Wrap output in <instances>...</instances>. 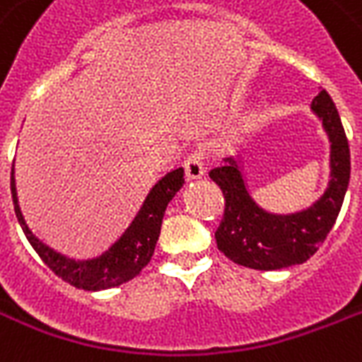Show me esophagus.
Returning a JSON list of instances; mask_svg holds the SVG:
<instances>
[{"mask_svg": "<svg viewBox=\"0 0 362 362\" xmlns=\"http://www.w3.org/2000/svg\"><path fill=\"white\" fill-rule=\"evenodd\" d=\"M184 170H186L187 180H197L201 176L205 175V165H203V153L199 151H193L186 157L184 161Z\"/></svg>", "mask_w": 362, "mask_h": 362, "instance_id": "34e87169", "label": "esophagus"}]
</instances>
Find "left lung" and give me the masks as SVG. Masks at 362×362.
I'll use <instances>...</instances> for the list:
<instances>
[{
    "instance_id": "obj_1",
    "label": "left lung",
    "mask_w": 362,
    "mask_h": 362,
    "mask_svg": "<svg viewBox=\"0 0 362 362\" xmlns=\"http://www.w3.org/2000/svg\"><path fill=\"white\" fill-rule=\"evenodd\" d=\"M311 112L322 121L330 140V180L321 197L308 209L291 214L267 212L248 193L241 159H226L224 167L209 173L224 193V218L216 245L230 260L252 269H283L310 260L340 214L349 186V144L334 102L327 90L311 102Z\"/></svg>"
}]
</instances>
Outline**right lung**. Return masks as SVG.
Returning <instances> with one entry per match:
<instances>
[{
  "label": "right lung",
  "instance_id": "1",
  "mask_svg": "<svg viewBox=\"0 0 362 362\" xmlns=\"http://www.w3.org/2000/svg\"><path fill=\"white\" fill-rule=\"evenodd\" d=\"M182 186H184V169L167 173L151 187L131 226L106 252L89 260H76V258L60 255L54 248L47 247L45 243L40 241L30 231L18 206L15 169L11 170V193H13L16 218L24 235L34 247L35 252L40 255L41 260L45 262L47 267H51L62 281L83 291H106V288L119 286L127 281L134 279L138 273L150 264L157 239L161 233L165 209Z\"/></svg>",
  "mask_w": 362,
  "mask_h": 362
}]
</instances>
